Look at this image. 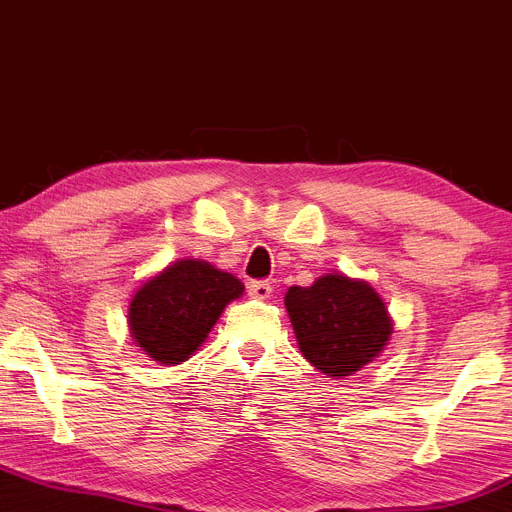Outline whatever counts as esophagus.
<instances>
[{
	"label": "esophagus",
	"mask_w": 512,
	"mask_h": 512,
	"mask_svg": "<svg viewBox=\"0 0 512 512\" xmlns=\"http://www.w3.org/2000/svg\"><path fill=\"white\" fill-rule=\"evenodd\" d=\"M272 284L269 281H250L248 284V293L252 298H260V301H267L272 296Z\"/></svg>",
	"instance_id": "esophagus-1"
}]
</instances>
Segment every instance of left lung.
<instances>
[{
    "label": "left lung",
    "instance_id": "8db88e82",
    "mask_svg": "<svg viewBox=\"0 0 512 512\" xmlns=\"http://www.w3.org/2000/svg\"><path fill=\"white\" fill-rule=\"evenodd\" d=\"M284 301L303 356L330 378L368 366L390 342L383 298L363 279L325 274L313 286H291Z\"/></svg>",
    "mask_w": 512,
    "mask_h": 512
}]
</instances>
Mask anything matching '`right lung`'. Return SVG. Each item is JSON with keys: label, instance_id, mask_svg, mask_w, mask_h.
Segmentation results:
<instances>
[{"label": "right lung", "instance_id": "add662e5", "mask_svg": "<svg viewBox=\"0 0 512 512\" xmlns=\"http://www.w3.org/2000/svg\"><path fill=\"white\" fill-rule=\"evenodd\" d=\"M233 274L202 260H178L139 286L127 325L137 346L158 363L187 361L207 342L223 308L243 296Z\"/></svg>", "mask_w": 512, "mask_h": 512}]
</instances>
